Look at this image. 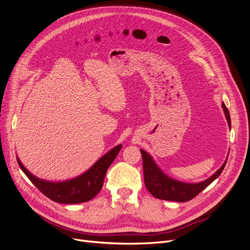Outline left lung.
I'll return each instance as SVG.
<instances>
[{"mask_svg": "<svg viewBox=\"0 0 250 250\" xmlns=\"http://www.w3.org/2000/svg\"><path fill=\"white\" fill-rule=\"evenodd\" d=\"M224 109L226 118L231 127V118L230 113L228 108L226 107L225 103L222 104ZM141 153H142L143 158V171H144V182L147 190L153 195L154 197L162 200H169V201H177V202H185L193 199L195 196L203 191L206 187L209 186L210 184L218 178L226 164L227 159L224 162V165L220 167V169L216 170L213 175L200 183H184L177 180H173L167 176L166 173L162 171L158 166L155 164L153 158H152L146 151L141 149Z\"/></svg>", "mask_w": 250, "mask_h": 250, "instance_id": "left-lung-1", "label": "left lung"}]
</instances>
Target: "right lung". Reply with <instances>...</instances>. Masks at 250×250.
I'll return each mask as SVG.
<instances>
[{
  "label": "right lung",
  "mask_w": 250,
  "mask_h": 250,
  "mask_svg": "<svg viewBox=\"0 0 250 250\" xmlns=\"http://www.w3.org/2000/svg\"><path fill=\"white\" fill-rule=\"evenodd\" d=\"M123 145H117L108 151L96 164L83 175L63 182H49L41 180L30 173L21 164L17 157V162L34 185L51 200L63 204H75L86 202L94 198L103 186L104 178L108 167L115 159Z\"/></svg>",
  "instance_id": "add662e5"
}]
</instances>
